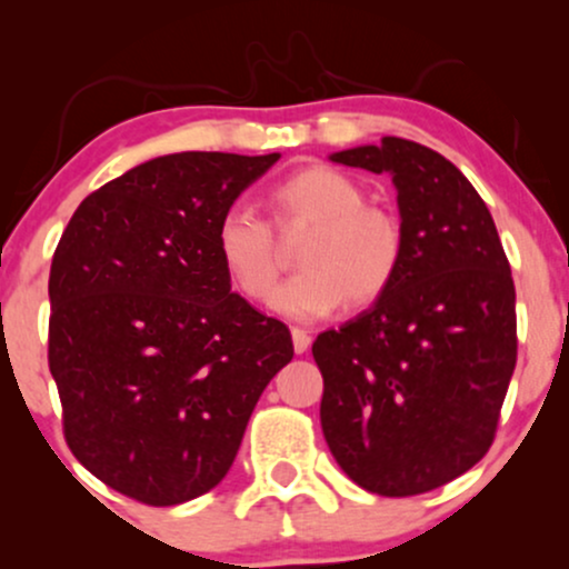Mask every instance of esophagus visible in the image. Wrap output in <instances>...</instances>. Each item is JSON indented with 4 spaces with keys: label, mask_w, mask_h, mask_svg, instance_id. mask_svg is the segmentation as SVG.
Masks as SVG:
<instances>
[{
    "label": "esophagus",
    "mask_w": 569,
    "mask_h": 569,
    "mask_svg": "<svg viewBox=\"0 0 569 569\" xmlns=\"http://www.w3.org/2000/svg\"><path fill=\"white\" fill-rule=\"evenodd\" d=\"M291 339H293V352H307V348H310V335H307L305 329H299V326H293L291 329Z\"/></svg>",
    "instance_id": "34e87169"
}]
</instances>
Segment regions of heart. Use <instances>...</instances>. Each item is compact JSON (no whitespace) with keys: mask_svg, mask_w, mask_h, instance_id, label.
I'll return each mask as SVG.
<instances>
[{"mask_svg":"<svg viewBox=\"0 0 569 569\" xmlns=\"http://www.w3.org/2000/svg\"><path fill=\"white\" fill-rule=\"evenodd\" d=\"M273 224L283 240L310 230L299 251L302 272L272 299L280 316L318 321L345 302L367 307L390 289L403 262L407 232L393 208L367 200V189L331 166H307L270 189ZM267 219L246 206L221 213L217 257L232 286L264 302L283 272V246Z\"/></svg>","mask_w":569,"mask_h":569,"instance_id":"obj_1","label":"heart"}]
</instances>
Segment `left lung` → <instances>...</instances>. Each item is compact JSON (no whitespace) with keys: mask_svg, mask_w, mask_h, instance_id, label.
<instances>
[{"mask_svg":"<svg viewBox=\"0 0 569 569\" xmlns=\"http://www.w3.org/2000/svg\"><path fill=\"white\" fill-rule=\"evenodd\" d=\"M331 160L388 171L407 248L369 310L318 335L326 443L358 487L411 498L492 447L516 367V289L485 200L447 158L385 136Z\"/></svg>","mask_w":569,"mask_h":569,"instance_id":"8db88e82","label":"left lung"}]
</instances>
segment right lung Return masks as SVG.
Segmentation results:
<instances>
[{"label":"right lung","mask_w":569,"mask_h":569,"mask_svg":"<svg viewBox=\"0 0 569 569\" xmlns=\"http://www.w3.org/2000/svg\"><path fill=\"white\" fill-rule=\"evenodd\" d=\"M280 154L154 158L80 202L50 267L63 439L96 479L179 506L230 471L289 326L232 293L217 221Z\"/></svg>","instance_id":"obj_1"}]
</instances>
